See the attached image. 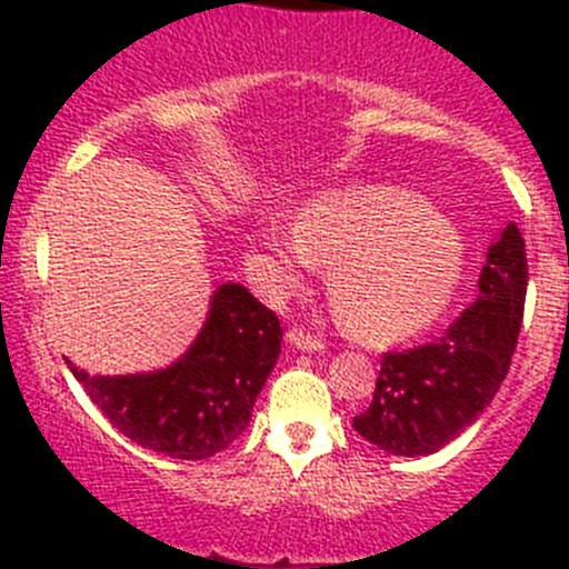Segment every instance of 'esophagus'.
Segmentation results:
<instances>
[{"mask_svg": "<svg viewBox=\"0 0 569 569\" xmlns=\"http://www.w3.org/2000/svg\"><path fill=\"white\" fill-rule=\"evenodd\" d=\"M288 345L296 347V350H301V353H321V350H325V341L316 339V336H310V333H305L301 328L288 330Z\"/></svg>", "mask_w": 569, "mask_h": 569, "instance_id": "34e87169", "label": "esophagus"}]
</instances>
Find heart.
I'll use <instances>...</instances> for the list:
<instances>
[{
  "mask_svg": "<svg viewBox=\"0 0 569 569\" xmlns=\"http://www.w3.org/2000/svg\"><path fill=\"white\" fill-rule=\"evenodd\" d=\"M261 244L279 288H296L308 264H333L328 290L336 319L373 345L430 328L465 268L459 230L416 193L385 184L319 196L299 213L293 236L268 233Z\"/></svg>",
  "mask_w": 569,
  "mask_h": 569,
  "instance_id": "heart-1",
  "label": "heart"
}]
</instances>
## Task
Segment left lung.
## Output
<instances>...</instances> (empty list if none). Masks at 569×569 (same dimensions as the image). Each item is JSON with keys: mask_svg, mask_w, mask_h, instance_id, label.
<instances>
[{"mask_svg": "<svg viewBox=\"0 0 569 569\" xmlns=\"http://www.w3.org/2000/svg\"><path fill=\"white\" fill-rule=\"evenodd\" d=\"M527 293L525 239L507 224L487 248L479 299L433 345L387 353L356 433L390 456H430L485 413L510 370Z\"/></svg>", "mask_w": 569, "mask_h": 569, "instance_id": "obj_1", "label": "left lung"}]
</instances>
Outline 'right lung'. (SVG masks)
Here are the masks:
<instances>
[{
  "instance_id": "add662e5",
  "label": "right lung",
  "mask_w": 569,
  "mask_h": 569,
  "mask_svg": "<svg viewBox=\"0 0 569 569\" xmlns=\"http://www.w3.org/2000/svg\"><path fill=\"white\" fill-rule=\"evenodd\" d=\"M281 350L273 310L228 281L210 296L193 345L153 373H70L119 433L170 459L202 461L224 450L250 425L256 396Z\"/></svg>"
}]
</instances>
